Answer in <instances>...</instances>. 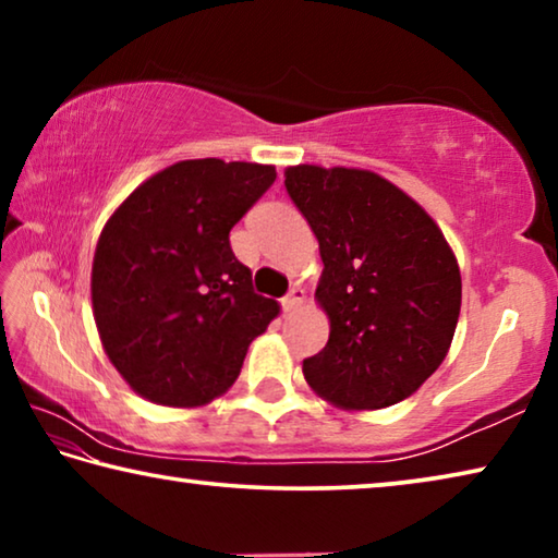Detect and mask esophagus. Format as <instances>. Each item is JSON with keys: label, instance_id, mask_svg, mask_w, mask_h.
I'll use <instances>...</instances> for the list:
<instances>
[{"label": "esophagus", "instance_id": "34e87169", "mask_svg": "<svg viewBox=\"0 0 558 558\" xmlns=\"http://www.w3.org/2000/svg\"><path fill=\"white\" fill-rule=\"evenodd\" d=\"M302 302H305V290L302 288H292L286 298H282V310L290 313V310H298Z\"/></svg>", "mask_w": 558, "mask_h": 558}]
</instances>
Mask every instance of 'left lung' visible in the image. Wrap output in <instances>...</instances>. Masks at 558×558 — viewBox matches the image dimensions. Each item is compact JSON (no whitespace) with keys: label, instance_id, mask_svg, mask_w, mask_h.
Returning a JSON list of instances; mask_svg holds the SVG:
<instances>
[{"label":"left lung","instance_id":"8db88e82","mask_svg":"<svg viewBox=\"0 0 558 558\" xmlns=\"http://www.w3.org/2000/svg\"><path fill=\"white\" fill-rule=\"evenodd\" d=\"M292 204L317 235L315 298L329 317L307 384L347 411L409 399L446 359L462 300L458 260L438 223L366 169H286Z\"/></svg>","mask_w":558,"mask_h":558}]
</instances>
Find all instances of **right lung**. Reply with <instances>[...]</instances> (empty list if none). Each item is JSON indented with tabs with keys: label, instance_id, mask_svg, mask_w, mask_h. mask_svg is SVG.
I'll use <instances>...</instances> for the list:
<instances>
[{
	"label": "right lung",
	"instance_id": "1",
	"mask_svg": "<svg viewBox=\"0 0 558 558\" xmlns=\"http://www.w3.org/2000/svg\"><path fill=\"white\" fill-rule=\"evenodd\" d=\"M276 167L186 159L140 184L100 233L93 315L112 366L159 405L209 403L280 307L253 290L229 233Z\"/></svg>",
	"mask_w": 558,
	"mask_h": 558
}]
</instances>
